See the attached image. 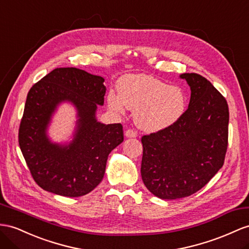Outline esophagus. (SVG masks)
<instances>
[{
  "label": "esophagus",
  "mask_w": 249,
  "mask_h": 249,
  "mask_svg": "<svg viewBox=\"0 0 249 249\" xmlns=\"http://www.w3.org/2000/svg\"><path fill=\"white\" fill-rule=\"evenodd\" d=\"M125 137L126 138H136L137 137V132L132 129H127L125 131Z\"/></svg>",
  "instance_id": "obj_1"
}]
</instances>
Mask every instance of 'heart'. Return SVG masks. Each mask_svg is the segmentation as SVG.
<instances>
[{"mask_svg":"<svg viewBox=\"0 0 249 249\" xmlns=\"http://www.w3.org/2000/svg\"><path fill=\"white\" fill-rule=\"evenodd\" d=\"M117 88L118 95L108 94V106L117 112H122L124 107L135 110V123L144 131L169 128L186 109V95L181 88L169 86L150 74H126L118 81Z\"/></svg>","mask_w":249,"mask_h":249,"instance_id":"obj_1","label":"heart"}]
</instances>
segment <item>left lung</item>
<instances>
[{
  "mask_svg": "<svg viewBox=\"0 0 249 249\" xmlns=\"http://www.w3.org/2000/svg\"><path fill=\"white\" fill-rule=\"evenodd\" d=\"M190 101L169 128L142 137L141 176L152 195L175 200L196 193L224 164L229 111L225 98L204 76L182 73Z\"/></svg>",
  "mask_w": 249,
  "mask_h": 249,
  "instance_id": "left-lung-1",
  "label": "left lung"
}]
</instances>
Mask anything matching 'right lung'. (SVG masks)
<instances>
[{
	"label": "right lung",
	"instance_id": "obj_1",
	"mask_svg": "<svg viewBox=\"0 0 249 249\" xmlns=\"http://www.w3.org/2000/svg\"><path fill=\"white\" fill-rule=\"evenodd\" d=\"M104 78L74 67L55 68L30 88L18 130V144L37 185L63 196L90 193L103 180L110 152L123 142L121 124L97 119L104 105ZM63 103L77 111L69 142H53L48 135L52 117Z\"/></svg>",
	"mask_w": 249,
	"mask_h": 249
}]
</instances>
